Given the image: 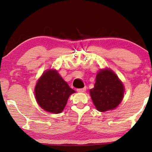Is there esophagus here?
<instances>
[{
	"label": "esophagus",
	"instance_id": "1",
	"mask_svg": "<svg viewBox=\"0 0 152 152\" xmlns=\"http://www.w3.org/2000/svg\"><path fill=\"white\" fill-rule=\"evenodd\" d=\"M86 89H87V87H83V88H81V89H77V91L79 92V93L85 92L86 91Z\"/></svg>",
	"mask_w": 152,
	"mask_h": 152
}]
</instances>
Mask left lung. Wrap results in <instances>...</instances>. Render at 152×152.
Here are the masks:
<instances>
[{"mask_svg": "<svg viewBox=\"0 0 152 152\" xmlns=\"http://www.w3.org/2000/svg\"><path fill=\"white\" fill-rule=\"evenodd\" d=\"M123 83L113 71L100 69L97 74L94 87L90 89L91 98L97 110L105 112L117 107L124 98Z\"/></svg>", "mask_w": 152, "mask_h": 152, "instance_id": "obj_1", "label": "left lung"}]
</instances>
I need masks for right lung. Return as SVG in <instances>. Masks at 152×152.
I'll list each match as a JSON object with an SVG mask.
<instances>
[{
    "instance_id": "right-lung-1",
    "label": "right lung",
    "mask_w": 152,
    "mask_h": 152,
    "mask_svg": "<svg viewBox=\"0 0 152 152\" xmlns=\"http://www.w3.org/2000/svg\"><path fill=\"white\" fill-rule=\"evenodd\" d=\"M75 91L69 87L55 69L44 72L35 87V96L38 104L47 112L61 113L69 96Z\"/></svg>"
}]
</instances>
